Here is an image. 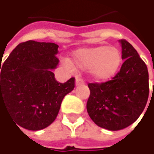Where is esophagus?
Listing matches in <instances>:
<instances>
[{"label": "esophagus", "instance_id": "1", "mask_svg": "<svg viewBox=\"0 0 154 154\" xmlns=\"http://www.w3.org/2000/svg\"><path fill=\"white\" fill-rule=\"evenodd\" d=\"M82 84H84L83 79L80 78L79 76H77V77H76V81H75V85H76V86H80V85H82Z\"/></svg>", "mask_w": 154, "mask_h": 154}]
</instances>
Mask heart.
I'll use <instances>...</instances> for the list:
<instances>
[{"mask_svg": "<svg viewBox=\"0 0 154 154\" xmlns=\"http://www.w3.org/2000/svg\"><path fill=\"white\" fill-rule=\"evenodd\" d=\"M122 60L121 51L108 45L77 50L72 59L75 66L83 70L90 69L94 79L100 82L113 78L119 71Z\"/></svg>", "mask_w": 154, "mask_h": 154, "instance_id": "b5f03b06", "label": "heart"}]
</instances>
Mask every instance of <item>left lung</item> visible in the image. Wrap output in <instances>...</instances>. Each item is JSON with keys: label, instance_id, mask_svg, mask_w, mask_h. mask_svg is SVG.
<instances>
[{"label": "left lung", "instance_id": "left-lung-1", "mask_svg": "<svg viewBox=\"0 0 154 154\" xmlns=\"http://www.w3.org/2000/svg\"><path fill=\"white\" fill-rule=\"evenodd\" d=\"M124 63L108 82L88 83L87 110L95 125L110 131L125 129L143 112L149 96L146 63L125 39H121Z\"/></svg>", "mask_w": 154, "mask_h": 154}]
</instances>
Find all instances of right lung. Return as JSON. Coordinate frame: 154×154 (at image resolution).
<instances>
[{"instance_id":"1","label":"right lung","mask_w":154,"mask_h":154,"mask_svg":"<svg viewBox=\"0 0 154 154\" xmlns=\"http://www.w3.org/2000/svg\"><path fill=\"white\" fill-rule=\"evenodd\" d=\"M58 48L54 43L29 40L19 44L0 64V105L5 104L19 126L30 131L49 126L63 98L75 87L73 77L58 82L51 72L60 62Z\"/></svg>"}]
</instances>
